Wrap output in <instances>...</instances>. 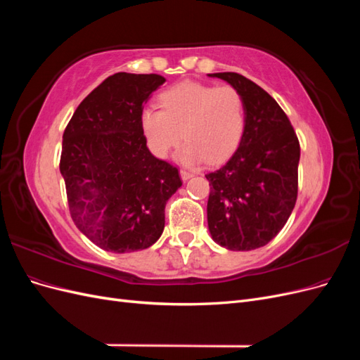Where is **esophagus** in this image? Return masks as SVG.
Listing matches in <instances>:
<instances>
[{"mask_svg":"<svg viewBox=\"0 0 360 360\" xmlns=\"http://www.w3.org/2000/svg\"><path fill=\"white\" fill-rule=\"evenodd\" d=\"M180 176H181V180H183V181H186V180H189L191 177H193V172H192V171H186V169H181V171H180Z\"/></svg>","mask_w":360,"mask_h":360,"instance_id":"obj_1","label":"esophagus"}]
</instances>
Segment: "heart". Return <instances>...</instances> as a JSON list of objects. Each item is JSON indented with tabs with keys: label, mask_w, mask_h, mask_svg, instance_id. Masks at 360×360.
<instances>
[{
	"label": "heart",
	"mask_w": 360,
	"mask_h": 360,
	"mask_svg": "<svg viewBox=\"0 0 360 360\" xmlns=\"http://www.w3.org/2000/svg\"><path fill=\"white\" fill-rule=\"evenodd\" d=\"M159 108H147L139 115L141 130L155 156L167 158L183 139L180 162L193 165L230 158L245 129L243 97L233 85L214 86L201 82H180L162 91Z\"/></svg>",
	"instance_id": "heart-1"
}]
</instances>
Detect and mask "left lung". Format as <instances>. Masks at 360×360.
Returning <instances> with one entry per match:
<instances>
[{"mask_svg":"<svg viewBox=\"0 0 360 360\" xmlns=\"http://www.w3.org/2000/svg\"><path fill=\"white\" fill-rule=\"evenodd\" d=\"M242 94L245 129L210 183L207 222L213 240L230 250L267 245L288 221L297 200L300 146L287 114L259 85L234 72L210 73Z\"/></svg>","mask_w":360,"mask_h":360,"instance_id":"1","label":"left lung"}]
</instances>
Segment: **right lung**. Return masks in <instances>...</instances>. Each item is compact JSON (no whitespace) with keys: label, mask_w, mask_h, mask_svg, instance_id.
Listing matches in <instances>:
<instances>
[{"label":"right lung","mask_w":360,"mask_h":360,"mask_svg":"<svg viewBox=\"0 0 360 360\" xmlns=\"http://www.w3.org/2000/svg\"><path fill=\"white\" fill-rule=\"evenodd\" d=\"M160 75L120 72L76 108L63 134L60 172L70 216L101 249L135 252L158 242L179 169L150 153L139 115Z\"/></svg>","instance_id":"right-lung-1"}]
</instances>
